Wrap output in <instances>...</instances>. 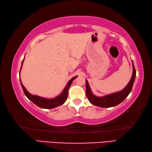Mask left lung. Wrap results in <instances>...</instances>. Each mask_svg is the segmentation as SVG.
I'll return each instance as SVG.
<instances>
[{
  "label": "left lung",
  "instance_id": "obj_1",
  "mask_svg": "<svg viewBox=\"0 0 152 152\" xmlns=\"http://www.w3.org/2000/svg\"><path fill=\"white\" fill-rule=\"evenodd\" d=\"M136 76V70L135 69L134 65L133 63V74L130 81L127 84L122 91L119 92H115V93L106 95L104 96H96L92 94V92L90 88L88 82L86 80V96L88 98V101L91 104L95 105V106L103 107V108H109L117 106L121 102H123L127 97V96L132 91L133 83H134L135 78Z\"/></svg>",
  "mask_w": 152,
  "mask_h": 152
}]
</instances>
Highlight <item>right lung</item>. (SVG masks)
<instances>
[{"instance_id":"add662e5","label":"right lung","mask_w":152,"mask_h":152,"mask_svg":"<svg viewBox=\"0 0 152 152\" xmlns=\"http://www.w3.org/2000/svg\"><path fill=\"white\" fill-rule=\"evenodd\" d=\"M25 59V58H24ZM23 60L22 61L21 64V68H22V65L23 63ZM21 68H20V70H21ZM77 77L74 76V78H72L70 81L68 82V83L67 84L66 86L64 88L63 92L59 95V96H56V98H53V99H45V98H43L39 96H36V95H33L31 94H30L29 92H28L26 88H25V86H23V84H22L21 80H20V84H21L22 88L23 90V92L28 99H29L31 101L33 102L35 104L37 105L40 108H42V109H53V108L57 107L58 106H60V105L63 104L65 101H66L67 98H68V89L70 88V86L71 85L72 82Z\"/></svg>"}]
</instances>
